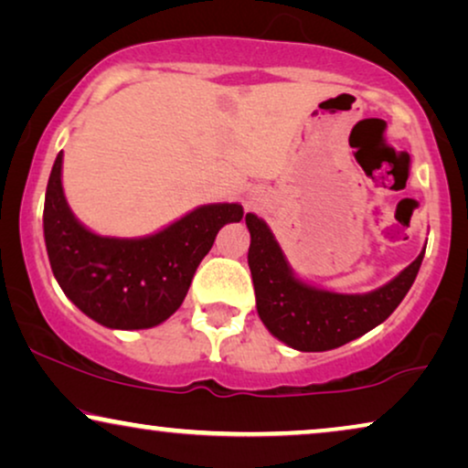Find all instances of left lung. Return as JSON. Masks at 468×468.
Listing matches in <instances>:
<instances>
[{
    "mask_svg": "<svg viewBox=\"0 0 468 468\" xmlns=\"http://www.w3.org/2000/svg\"><path fill=\"white\" fill-rule=\"evenodd\" d=\"M245 221L251 232L247 258L260 319L271 335L298 351L341 347L386 322L411 290L424 260L421 251L399 277L370 293L325 292L293 277L264 221L251 213Z\"/></svg>",
    "mask_w": 468,
    "mask_h": 468,
    "instance_id": "obj_1",
    "label": "left lung"
}]
</instances>
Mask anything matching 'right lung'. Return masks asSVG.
I'll list each match as a JSON object with an SVG mask.
<instances>
[{
	"instance_id": "1",
	"label": "right lung",
	"mask_w": 468,
	"mask_h": 468,
	"mask_svg": "<svg viewBox=\"0 0 468 468\" xmlns=\"http://www.w3.org/2000/svg\"><path fill=\"white\" fill-rule=\"evenodd\" d=\"M59 153L44 197V240L57 283L79 309L106 328L143 330L183 304L194 272L240 204H208L146 239H108L76 221L61 187Z\"/></svg>"
}]
</instances>
